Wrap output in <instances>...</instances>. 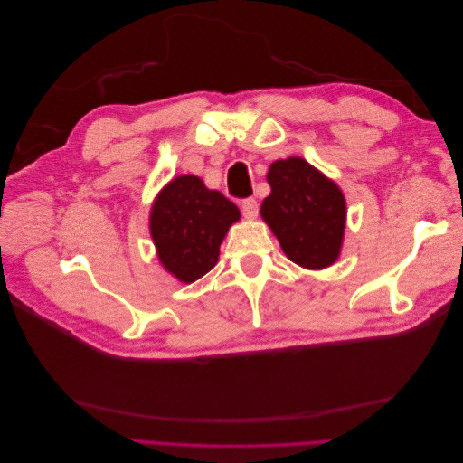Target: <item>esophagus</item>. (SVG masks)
I'll use <instances>...</instances> for the list:
<instances>
[{
  "mask_svg": "<svg viewBox=\"0 0 463 463\" xmlns=\"http://www.w3.org/2000/svg\"><path fill=\"white\" fill-rule=\"evenodd\" d=\"M241 213L247 220H255L259 214V203L255 199H245L241 203Z\"/></svg>",
  "mask_w": 463,
  "mask_h": 463,
  "instance_id": "obj_1",
  "label": "esophagus"
}]
</instances>
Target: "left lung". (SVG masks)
Returning a JSON list of instances; mask_svg holds the SVG:
<instances>
[{
    "label": "left lung",
    "mask_w": 463,
    "mask_h": 463,
    "mask_svg": "<svg viewBox=\"0 0 463 463\" xmlns=\"http://www.w3.org/2000/svg\"><path fill=\"white\" fill-rule=\"evenodd\" d=\"M270 194L260 216L286 257L307 270L328 269L340 259L345 197L335 181L299 156L276 160L266 174Z\"/></svg>",
    "instance_id": "8db88e82"
}]
</instances>
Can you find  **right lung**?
I'll use <instances>...</instances> for the list:
<instances>
[{
    "label": "right lung",
    "instance_id": "1",
    "mask_svg": "<svg viewBox=\"0 0 463 463\" xmlns=\"http://www.w3.org/2000/svg\"><path fill=\"white\" fill-rule=\"evenodd\" d=\"M241 218L240 208L197 175H177L150 206L148 228L165 272L193 284L216 266L220 245Z\"/></svg>",
    "mask_w": 463,
    "mask_h": 463
}]
</instances>
